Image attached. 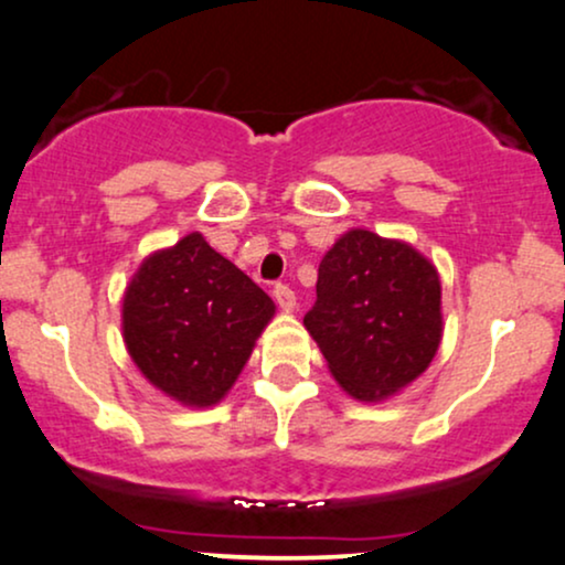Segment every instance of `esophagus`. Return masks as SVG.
<instances>
[{"instance_id": "obj_1", "label": "esophagus", "mask_w": 565, "mask_h": 565, "mask_svg": "<svg viewBox=\"0 0 565 565\" xmlns=\"http://www.w3.org/2000/svg\"><path fill=\"white\" fill-rule=\"evenodd\" d=\"M274 300H276L278 308L287 310V313H291V310H295V305H297L295 291H291L287 284H276V287H274Z\"/></svg>"}]
</instances>
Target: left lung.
Masks as SVG:
<instances>
[{"label":"left lung","mask_w":565,"mask_h":565,"mask_svg":"<svg viewBox=\"0 0 565 565\" xmlns=\"http://www.w3.org/2000/svg\"><path fill=\"white\" fill-rule=\"evenodd\" d=\"M302 323L342 391L387 398L417 380L440 345L436 265L406 242L348 231L323 255Z\"/></svg>","instance_id":"8db88e82"}]
</instances>
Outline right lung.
I'll return each mask as SVG.
<instances>
[{"label":"right lung","instance_id":"right-lung-1","mask_svg":"<svg viewBox=\"0 0 565 565\" xmlns=\"http://www.w3.org/2000/svg\"><path fill=\"white\" fill-rule=\"evenodd\" d=\"M276 305L244 270L188 233L140 263L121 305V332L146 380L185 406L231 391Z\"/></svg>","mask_w":565,"mask_h":565}]
</instances>
